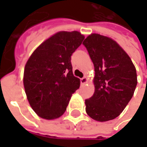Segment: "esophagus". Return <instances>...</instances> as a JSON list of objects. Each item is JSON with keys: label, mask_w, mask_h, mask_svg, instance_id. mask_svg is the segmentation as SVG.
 Segmentation results:
<instances>
[{"label": "esophagus", "mask_w": 147, "mask_h": 147, "mask_svg": "<svg viewBox=\"0 0 147 147\" xmlns=\"http://www.w3.org/2000/svg\"><path fill=\"white\" fill-rule=\"evenodd\" d=\"M80 81H81V84L83 85V84H85V83H87L88 80H87V78H86V77H83V78H82V79L80 80Z\"/></svg>", "instance_id": "esophagus-1"}]
</instances>
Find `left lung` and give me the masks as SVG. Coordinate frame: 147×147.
I'll use <instances>...</instances> for the list:
<instances>
[{
	"mask_svg": "<svg viewBox=\"0 0 147 147\" xmlns=\"http://www.w3.org/2000/svg\"><path fill=\"white\" fill-rule=\"evenodd\" d=\"M94 66V93L85 101L93 120L105 122L120 115L132 98L137 74L127 53L113 39L91 34L83 43Z\"/></svg>",
	"mask_w": 147,
	"mask_h": 147,
	"instance_id": "8db88e82",
	"label": "left lung"
}]
</instances>
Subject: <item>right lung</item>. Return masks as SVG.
<instances>
[{"mask_svg":"<svg viewBox=\"0 0 147 147\" xmlns=\"http://www.w3.org/2000/svg\"><path fill=\"white\" fill-rule=\"evenodd\" d=\"M84 38L76 30L59 31L37 47L27 60L24 89L38 117L45 120L61 117L72 94L80 88V80L74 76L71 56Z\"/></svg>","mask_w":147,"mask_h":147,"instance_id":"add662e5","label":"right lung"}]
</instances>
